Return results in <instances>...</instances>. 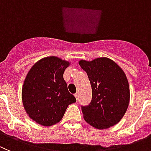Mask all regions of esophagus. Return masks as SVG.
Here are the masks:
<instances>
[{"mask_svg":"<svg viewBox=\"0 0 151 151\" xmlns=\"http://www.w3.org/2000/svg\"><path fill=\"white\" fill-rule=\"evenodd\" d=\"M74 96H75V98H76V99H78V92H77V93H75V94H74Z\"/></svg>","mask_w":151,"mask_h":151,"instance_id":"obj_1","label":"esophagus"}]
</instances>
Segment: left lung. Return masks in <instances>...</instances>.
I'll return each instance as SVG.
<instances>
[{"label":"left lung","mask_w":151,"mask_h":151,"mask_svg":"<svg viewBox=\"0 0 151 151\" xmlns=\"http://www.w3.org/2000/svg\"><path fill=\"white\" fill-rule=\"evenodd\" d=\"M79 65L87 74L92 87L90 104L81 107L85 121L98 129L116 125L129 103V86L124 71L106 57L81 60Z\"/></svg>","instance_id":"8db88e82"}]
</instances>
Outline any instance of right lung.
I'll use <instances>...</instances> for the list:
<instances>
[{
  "label": "right lung",
  "instance_id": "right-lung-1",
  "mask_svg": "<svg viewBox=\"0 0 151 151\" xmlns=\"http://www.w3.org/2000/svg\"><path fill=\"white\" fill-rule=\"evenodd\" d=\"M70 63L56 56L40 59L27 74L22 90L24 108L34 121L44 126L59 123L76 99L68 89L64 71Z\"/></svg>",
  "mask_w": 151,
  "mask_h": 151
}]
</instances>
